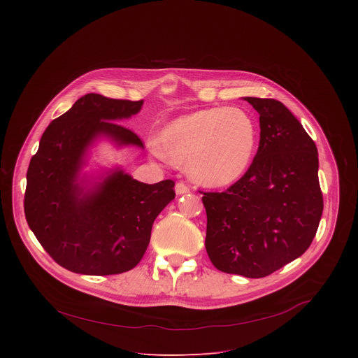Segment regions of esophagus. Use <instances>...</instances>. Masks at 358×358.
I'll return each mask as SVG.
<instances>
[{"instance_id":"34e87169","label":"esophagus","mask_w":358,"mask_h":358,"mask_svg":"<svg viewBox=\"0 0 358 358\" xmlns=\"http://www.w3.org/2000/svg\"><path fill=\"white\" fill-rule=\"evenodd\" d=\"M176 192H177L178 195L187 194V192H189V187H188L187 184H184V182H177V184H176Z\"/></svg>"}]
</instances>
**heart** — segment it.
<instances>
[{
    "mask_svg": "<svg viewBox=\"0 0 358 358\" xmlns=\"http://www.w3.org/2000/svg\"><path fill=\"white\" fill-rule=\"evenodd\" d=\"M160 143H151L159 157L187 166L194 181L221 188L241 180L255 156L258 129L239 108L201 109L169 123Z\"/></svg>",
    "mask_w": 358,
    "mask_h": 358,
    "instance_id": "heart-1",
    "label": "heart"
}]
</instances>
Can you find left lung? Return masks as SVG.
Segmentation results:
<instances>
[{
    "mask_svg": "<svg viewBox=\"0 0 358 358\" xmlns=\"http://www.w3.org/2000/svg\"><path fill=\"white\" fill-rule=\"evenodd\" d=\"M243 100L259 113L257 156L227 191L201 194L213 265L258 279L308 250L323 214V195L317 147L300 122L279 100Z\"/></svg>",
    "mask_w": 358,
    "mask_h": 358,
    "instance_id": "8db88e82",
    "label": "left lung"
}]
</instances>
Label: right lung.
Listing matches in <instances>:
<instances>
[{
  "label": "right lung",
  "instance_id": "obj_1",
  "mask_svg": "<svg viewBox=\"0 0 358 358\" xmlns=\"http://www.w3.org/2000/svg\"><path fill=\"white\" fill-rule=\"evenodd\" d=\"M143 100L87 93L43 131L27 173V222L62 268L82 275H117L133 269L148 246L152 222L176 196L174 181L144 184L123 170L92 187L79 178L86 150L99 136L117 145L143 147L116 123L138 113Z\"/></svg>",
  "mask_w": 358,
  "mask_h": 358
}]
</instances>
